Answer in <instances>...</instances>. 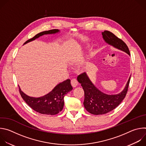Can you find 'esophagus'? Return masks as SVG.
I'll return each instance as SVG.
<instances>
[{"label": "esophagus", "instance_id": "esophagus-1", "mask_svg": "<svg viewBox=\"0 0 146 146\" xmlns=\"http://www.w3.org/2000/svg\"><path fill=\"white\" fill-rule=\"evenodd\" d=\"M78 81H77V80H76V79H75V78H74V79H72V80H71V84H72V87H77V86H78Z\"/></svg>", "mask_w": 146, "mask_h": 146}]
</instances>
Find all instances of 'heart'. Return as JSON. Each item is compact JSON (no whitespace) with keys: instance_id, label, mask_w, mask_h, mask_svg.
<instances>
[{"instance_id":"obj_1","label":"heart","mask_w":146,"mask_h":146,"mask_svg":"<svg viewBox=\"0 0 146 146\" xmlns=\"http://www.w3.org/2000/svg\"><path fill=\"white\" fill-rule=\"evenodd\" d=\"M70 60H72V58H70Z\"/></svg>"}]
</instances>
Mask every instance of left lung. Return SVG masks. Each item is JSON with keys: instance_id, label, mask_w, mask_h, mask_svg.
Masks as SVG:
<instances>
[{"instance_id": "8db88e82", "label": "left lung", "mask_w": 146, "mask_h": 146, "mask_svg": "<svg viewBox=\"0 0 146 146\" xmlns=\"http://www.w3.org/2000/svg\"><path fill=\"white\" fill-rule=\"evenodd\" d=\"M105 42L114 48L121 50L130 55L127 44L113 33L108 31L102 32ZM131 76L123 90L119 94L108 95L98 89L90 80L86 72L80 74L77 80L84 91V101L83 104L90 113L94 115L104 114L117 108L125 98L128 91Z\"/></svg>"}]
</instances>
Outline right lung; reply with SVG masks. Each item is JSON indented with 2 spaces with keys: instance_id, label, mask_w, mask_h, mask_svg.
Wrapping results in <instances>:
<instances>
[{
  "instance_id": "obj_1",
  "label": "right lung",
  "mask_w": 146,
  "mask_h": 146,
  "mask_svg": "<svg viewBox=\"0 0 146 146\" xmlns=\"http://www.w3.org/2000/svg\"><path fill=\"white\" fill-rule=\"evenodd\" d=\"M58 32H60L58 29H52L40 32L33 38L27 40L24 44L31 42L43 35L55 34ZM19 88L21 95L30 108L39 113L47 115H55L61 111L64 105V96L68 92L73 90L69 79L60 82L48 94L38 98L29 96L23 92L19 87Z\"/></svg>"
}]
</instances>
